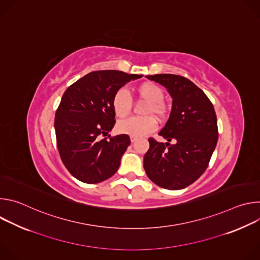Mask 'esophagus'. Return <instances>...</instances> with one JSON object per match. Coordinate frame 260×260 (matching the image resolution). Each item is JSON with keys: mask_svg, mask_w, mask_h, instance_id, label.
I'll return each mask as SVG.
<instances>
[{"mask_svg": "<svg viewBox=\"0 0 260 260\" xmlns=\"http://www.w3.org/2000/svg\"><path fill=\"white\" fill-rule=\"evenodd\" d=\"M136 140H137V138H136V137H131V142H132V143L136 142Z\"/></svg>", "mask_w": 260, "mask_h": 260, "instance_id": "obj_1", "label": "esophagus"}]
</instances>
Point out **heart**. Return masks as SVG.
I'll list each match as a JSON object with an SVG mask.
<instances>
[{
  "label": "heart",
  "mask_w": 260,
  "mask_h": 260,
  "mask_svg": "<svg viewBox=\"0 0 260 260\" xmlns=\"http://www.w3.org/2000/svg\"><path fill=\"white\" fill-rule=\"evenodd\" d=\"M139 100L146 104L141 109V115L145 117L128 118L118 122L117 131L132 137H143L152 133L156 123L153 118L164 122L168 115V106L164 102L165 93L161 87L152 82H144L135 88ZM112 108L118 118H124L132 112V102L122 89L118 90L112 100Z\"/></svg>",
  "instance_id": "obj_1"
}]
</instances>
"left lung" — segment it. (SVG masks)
Segmentation results:
<instances>
[{
  "mask_svg": "<svg viewBox=\"0 0 260 260\" xmlns=\"http://www.w3.org/2000/svg\"><path fill=\"white\" fill-rule=\"evenodd\" d=\"M165 86L171 94L172 111L159 132L167 143L149 140L144 170L158 186L178 190L196 182L208 168L218 140L217 117L213 104L189 79L156 74L146 76ZM173 140L174 144H170Z\"/></svg>",
  "mask_w": 260,
  "mask_h": 260,
  "instance_id": "8db88e82",
  "label": "left lung"
}]
</instances>
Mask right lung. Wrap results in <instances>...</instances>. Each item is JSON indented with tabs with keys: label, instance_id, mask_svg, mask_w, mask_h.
Wrapping results in <instances>:
<instances>
[{
	"label": "right lung",
	"instance_id": "1",
	"mask_svg": "<svg viewBox=\"0 0 260 260\" xmlns=\"http://www.w3.org/2000/svg\"><path fill=\"white\" fill-rule=\"evenodd\" d=\"M141 77L117 70L95 71L64 91L54 119L57 149L67 170L79 181L95 184L117 172L129 137H103L115 124L114 94Z\"/></svg>",
	"mask_w": 260,
	"mask_h": 260
}]
</instances>
